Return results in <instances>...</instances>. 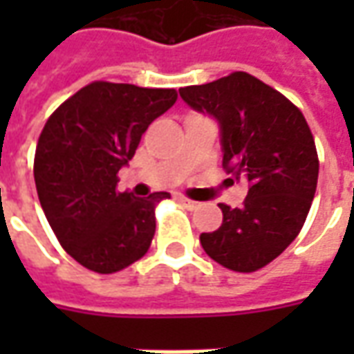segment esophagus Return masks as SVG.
Segmentation results:
<instances>
[{
    "label": "esophagus",
    "mask_w": 354,
    "mask_h": 354,
    "mask_svg": "<svg viewBox=\"0 0 354 354\" xmlns=\"http://www.w3.org/2000/svg\"><path fill=\"white\" fill-rule=\"evenodd\" d=\"M178 201H180V203H182L185 208H197V207H199V203H197V201L187 199V197H180Z\"/></svg>",
    "instance_id": "1"
}]
</instances>
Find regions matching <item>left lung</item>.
<instances>
[{
  "mask_svg": "<svg viewBox=\"0 0 354 354\" xmlns=\"http://www.w3.org/2000/svg\"><path fill=\"white\" fill-rule=\"evenodd\" d=\"M195 111L220 124L223 167L248 182L241 208L220 205L223 222L201 235L205 252L239 273L281 256L309 214L319 157L304 113L279 91L246 72L180 88Z\"/></svg>",
  "mask_w": 354,
  "mask_h": 354,
  "instance_id": "1",
  "label": "left lung"
}]
</instances>
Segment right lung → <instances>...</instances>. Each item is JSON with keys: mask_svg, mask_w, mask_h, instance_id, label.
<instances>
[{"mask_svg": "<svg viewBox=\"0 0 354 354\" xmlns=\"http://www.w3.org/2000/svg\"><path fill=\"white\" fill-rule=\"evenodd\" d=\"M176 98L174 88L94 81L43 127L34 159L37 197L58 243L91 271H121L151 245L155 205L170 193H119L117 172Z\"/></svg>", "mask_w": 354, "mask_h": 354, "instance_id": "1", "label": "right lung"}]
</instances>
